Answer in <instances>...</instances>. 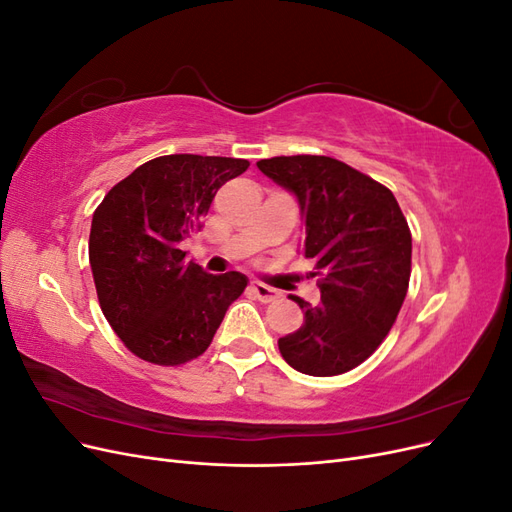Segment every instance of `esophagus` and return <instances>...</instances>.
Returning a JSON list of instances; mask_svg holds the SVG:
<instances>
[{
  "mask_svg": "<svg viewBox=\"0 0 512 512\" xmlns=\"http://www.w3.org/2000/svg\"><path fill=\"white\" fill-rule=\"evenodd\" d=\"M252 292L256 294V299L262 301V303H271V301H277L282 297V294L277 292L275 288H269L265 284H252Z\"/></svg>",
  "mask_w": 512,
  "mask_h": 512,
  "instance_id": "1",
  "label": "esophagus"
}]
</instances>
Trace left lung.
I'll return each instance as SVG.
<instances>
[{
  "mask_svg": "<svg viewBox=\"0 0 512 512\" xmlns=\"http://www.w3.org/2000/svg\"><path fill=\"white\" fill-rule=\"evenodd\" d=\"M256 166L297 196L303 256L320 301L292 297L299 331L280 337L284 361L307 376H339L378 350L397 320L412 271V232L393 192L327 156H277Z\"/></svg>",
  "mask_w": 512,
  "mask_h": 512,
  "instance_id": "1",
  "label": "left lung"
}]
</instances>
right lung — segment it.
<instances>
[{"instance_id": "add662e5", "label": "right lung", "mask_w": 512, "mask_h": 512, "mask_svg": "<svg viewBox=\"0 0 512 512\" xmlns=\"http://www.w3.org/2000/svg\"><path fill=\"white\" fill-rule=\"evenodd\" d=\"M250 162L175 153L138 166L94 211L89 265L102 314L132 354L177 367L203 354L247 277L185 262L215 194Z\"/></svg>"}]
</instances>
